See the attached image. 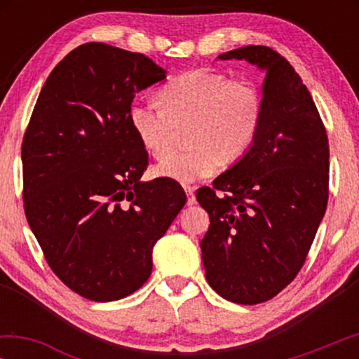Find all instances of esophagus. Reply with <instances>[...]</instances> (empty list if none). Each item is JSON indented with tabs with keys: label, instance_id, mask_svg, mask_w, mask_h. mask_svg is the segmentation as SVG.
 <instances>
[{
	"label": "esophagus",
	"instance_id": "34e87169",
	"mask_svg": "<svg viewBox=\"0 0 359 359\" xmlns=\"http://www.w3.org/2000/svg\"><path fill=\"white\" fill-rule=\"evenodd\" d=\"M184 191H186V194H188V205H193V204L196 203V198H194V191H196V188H194V186L186 184V186H184Z\"/></svg>",
	"mask_w": 359,
	"mask_h": 359
}]
</instances>
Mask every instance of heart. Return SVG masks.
<instances>
[{"label":"heart","mask_w":359,"mask_h":359,"mask_svg":"<svg viewBox=\"0 0 359 359\" xmlns=\"http://www.w3.org/2000/svg\"><path fill=\"white\" fill-rule=\"evenodd\" d=\"M160 104L135 102L129 111L132 130L142 147L161 158L173 149L178 130H188L191 149L155 165L158 178L193 183L212 176L225 160L233 163L257 140L263 96L250 80H230L219 72L198 70L175 76L158 93Z\"/></svg>","instance_id":"1"}]
</instances>
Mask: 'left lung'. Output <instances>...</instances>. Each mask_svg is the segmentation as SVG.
<instances>
[{"instance_id": "obj_1", "label": "left lung", "mask_w": 359, "mask_h": 359, "mask_svg": "<svg viewBox=\"0 0 359 359\" xmlns=\"http://www.w3.org/2000/svg\"><path fill=\"white\" fill-rule=\"evenodd\" d=\"M266 73L263 119L252 149L198 189L210 225L201 240L209 286L230 302H266L306 262L328 201V139L307 86L264 46L219 55Z\"/></svg>"}]
</instances>
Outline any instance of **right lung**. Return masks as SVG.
Here are the masks:
<instances>
[{"label":"right lung","instance_id":"add662e5","mask_svg":"<svg viewBox=\"0 0 359 359\" xmlns=\"http://www.w3.org/2000/svg\"><path fill=\"white\" fill-rule=\"evenodd\" d=\"M166 70L101 42L48 75L24 134V210L48 266L72 291L117 301L151 274V250L186 204L178 181H142L149 154L132 130L137 93Z\"/></svg>","mask_w":359,"mask_h":359}]
</instances>
